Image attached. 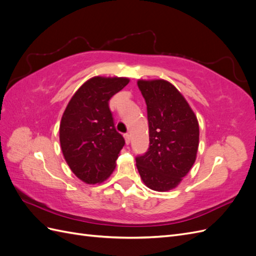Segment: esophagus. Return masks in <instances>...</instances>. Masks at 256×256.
Returning <instances> with one entry per match:
<instances>
[{"instance_id": "esophagus-1", "label": "esophagus", "mask_w": 256, "mask_h": 256, "mask_svg": "<svg viewBox=\"0 0 256 256\" xmlns=\"http://www.w3.org/2000/svg\"><path fill=\"white\" fill-rule=\"evenodd\" d=\"M124 138H125L126 143L129 144L130 143V134H124Z\"/></svg>"}]
</instances>
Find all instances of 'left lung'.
<instances>
[{"label":"left lung","mask_w":256,"mask_h":256,"mask_svg":"<svg viewBox=\"0 0 256 256\" xmlns=\"http://www.w3.org/2000/svg\"><path fill=\"white\" fill-rule=\"evenodd\" d=\"M147 106L150 147L136 157L147 187L156 191L175 188L190 171L198 147L196 116L177 88L164 80L138 81Z\"/></svg>","instance_id":"8db88e82"}]
</instances>
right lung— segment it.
<instances>
[{
  "instance_id": "obj_1",
  "label": "right lung",
  "mask_w": 256,
  "mask_h": 256,
  "mask_svg": "<svg viewBox=\"0 0 256 256\" xmlns=\"http://www.w3.org/2000/svg\"><path fill=\"white\" fill-rule=\"evenodd\" d=\"M128 83L127 78L94 76L76 92L63 114L62 152L72 171L84 182H102L115 168L125 140L115 129L109 100Z\"/></svg>"
}]
</instances>
